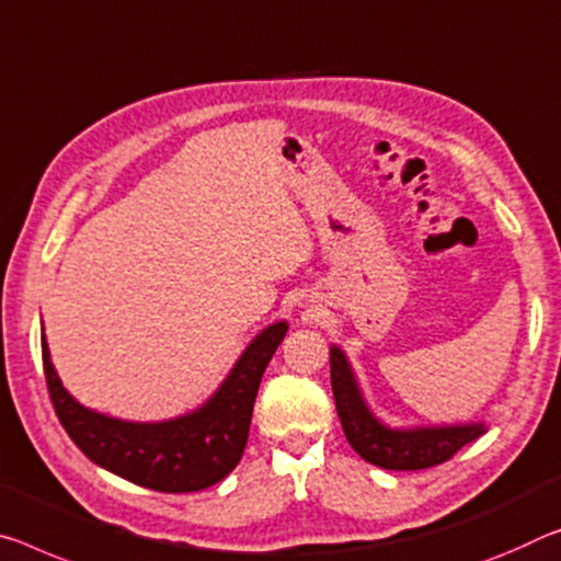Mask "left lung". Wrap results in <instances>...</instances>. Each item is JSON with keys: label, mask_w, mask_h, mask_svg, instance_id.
Returning a JSON list of instances; mask_svg holds the SVG:
<instances>
[{"label": "left lung", "mask_w": 561, "mask_h": 561, "mask_svg": "<svg viewBox=\"0 0 561 561\" xmlns=\"http://www.w3.org/2000/svg\"><path fill=\"white\" fill-rule=\"evenodd\" d=\"M329 369H332V392L344 437L364 461L375 467L397 469V472L437 467L486 432L484 422L394 430L371 414L340 346L329 350Z\"/></svg>", "instance_id": "1"}]
</instances>
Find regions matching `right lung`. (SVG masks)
I'll return each instance as SVG.
<instances>
[{"label": "right lung", "instance_id": "right-lung-1", "mask_svg": "<svg viewBox=\"0 0 561 561\" xmlns=\"http://www.w3.org/2000/svg\"><path fill=\"white\" fill-rule=\"evenodd\" d=\"M287 329V322L262 329L207 402L167 422H124L79 404L57 377L42 336L44 377L61 426L94 465L154 492H199L242 459L256 389Z\"/></svg>", "mask_w": 561, "mask_h": 561}]
</instances>
